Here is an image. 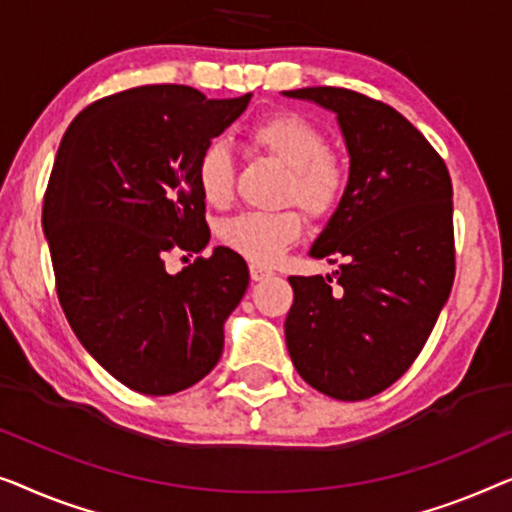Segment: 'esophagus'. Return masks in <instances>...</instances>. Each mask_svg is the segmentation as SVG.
Returning <instances> with one entry per match:
<instances>
[{
	"mask_svg": "<svg viewBox=\"0 0 512 512\" xmlns=\"http://www.w3.org/2000/svg\"><path fill=\"white\" fill-rule=\"evenodd\" d=\"M269 276H273L271 269H266V266H262V264H250V278L253 280H264Z\"/></svg>",
	"mask_w": 512,
	"mask_h": 512,
	"instance_id": "obj_1",
	"label": "esophagus"
}]
</instances>
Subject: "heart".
I'll list each match as a JSON object with an SVG mask.
<instances>
[{
	"label": "heart",
	"instance_id": "b5f03b06",
	"mask_svg": "<svg viewBox=\"0 0 512 512\" xmlns=\"http://www.w3.org/2000/svg\"><path fill=\"white\" fill-rule=\"evenodd\" d=\"M250 139L290 169L287 199H297L315 218L334 211L348 185V171L329 153V141L320 127L299 113H276L257 122ZM197 185L206 204H229L234 192V157L227 143L213 141L201 150ZM301 232L304 218L294 208L246 211L222 222L220 241L253 264H273Z\"/></svg>",
	"mask_w": 512,
	"mask_h": 512
}]
</instances>
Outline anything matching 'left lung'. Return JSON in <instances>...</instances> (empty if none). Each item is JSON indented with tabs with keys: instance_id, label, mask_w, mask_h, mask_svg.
<instances>
[{
	"instance_id": "obj_1",
	"label": "left lung",
	"mask_w": 512,
	"mask_h": 512,
	"mask_svg": "<svg viewBox=\"0 0 512 512\" xmlns=\"http://www.w3.org/2000/svg\"><path fill=\"white\" fill-rule=\"evenodd\" d=\"M336 113L348 185L313 241L331 276H290L285 341L315 390L362 401L420 355L455 280L452 183L429 141L392 106L345 88L287 90Z\"/></svg>"
}]
</instances>
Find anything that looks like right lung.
I'll list each match as a JSON object with an SVG mask.
<instances>
[{"mask_svg": "<svg viewBox=\"0 0 512 512\" xmlns=\"http://www.w3.org/2000/svg\"><path fill=\"white\" fill-rule=\"evenodd\" d=\"M250 97L143 85L90 104L57 148L41 218L57 297L83 348L129 390H187L222 355L248 264L222 246L178 273L164 257L208 246L197 160Z\"/></svg>", "mask_w": 512, "mask_h": 512, "instance_id": "1", "label": "right lung"}]
</instances>
